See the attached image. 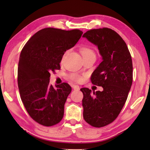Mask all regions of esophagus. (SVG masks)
<instances>
[{
  "label": "esophagus",
  "instance_id": "obj_1",
  "mask_svg": "<svg viewBox=\"0 0 150 150\" xmlns=\"http://www.w3.org/2000/svg\"><path fill=\"white\" fill-rule=\"evenodd\" d=\"M73 89H74L75 91H79L80 89V87H79V86H78V85H73Z\"/></svg>",
  "mask_w": 150,
  "mask_h": 150
}]
</instances>
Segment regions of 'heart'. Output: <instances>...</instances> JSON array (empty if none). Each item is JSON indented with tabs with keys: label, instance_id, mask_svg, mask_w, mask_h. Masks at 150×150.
I'll return each instance as SVG.
<instances>
[{
	"label": "heart",
	"instance_id": "1",
	"mask_svg": "<svg viewBox=\"0 0 150 150\" xmlns=\"http://www.w3.org/2000/svg\"><path fill=\"white\" fill-rule=\"evenodd\" d=\"M81 53L83 57L88 56H95V52H93V50L88 47H83L81 49ZM66 54H67V52L63 55V58H64ZM69 79L73 81H75V82H81L83 81V77L81 75L77 74V73H71V74H70L69 75Z\"/></svg>",
	"mask_w": 150,
	"mask_h": 150
}]
</instances>
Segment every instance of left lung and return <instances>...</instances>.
Instances as JSON below:
<instances>
[{
  "instance_id": "1",
  "label": "left lung",
  "mask_w": 150,
  "mask_h": 150,
  "mask_svg": "<svg viewBox=\"0 0 150 150\" xmlns=\"http://www.w3.org/2000/svg\"><path fill=\"white\" fill-rule=\"evenodd\" d=\"M98 47L103 62L91 75L93 85L103 91L82 88L83 118L93 127L105 126L117 118L132 84L130 53L120 35L108 28L88 30L83 35Z\"/></svg>"
}]
</instances>
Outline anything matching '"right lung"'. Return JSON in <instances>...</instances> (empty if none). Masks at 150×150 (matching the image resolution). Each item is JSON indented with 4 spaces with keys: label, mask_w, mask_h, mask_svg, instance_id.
I'll use <instances>...</instances> for the list:
<instances>
[{
    "label": "right lung",
    "mask_w": 150,
    "mask_h": 150,
    "mask_svg": "<svg viewBox=\"0 0 150 150\" xmlns=\"http://www.w3.org/2000/svg\"><path fill=\"white\" fill-rule=\"evenodd\" d=\"M83 32L46 28L38 32L22 48L18 67V85L21 100L33 120L45 126L62 120L64 105L71 91L63 83L50 85V73L60 69L67 50L75 46Z\"/></svg>",
    "instance_id": "right-lung-1"
}]
</instances>
